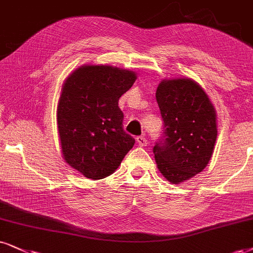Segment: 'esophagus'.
I'll return each mask as SVG.
<instances>
[{"instance_id": "esophagus-1", "label": "esophagus", "mask_w": 253, "mask_h": 253, "mask_svg": "<svg viewBox=\"0 0 253 253\" xmlns=\"http://www.w3.org/2000/svg\"><path fill=\"white\" fill-rule=\"evenodd\" d=\"M136 142L140 147H146L147 145H148V140H147L143 135L142 136H137L136 137Z\"/></svg>"}]
</instances>
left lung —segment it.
Returning <instances> with one entry per match:
<instances>
[{"label":"left lung","mask_w":253,"mask_h":253,"mask_svg":"<svg viewBox=\"0 0 253 253\" xmlns=\"http://www.w3.org/2000/svg\"><path fill=\"white\" fill-rule=\"evenodd\" d=\"M164 137L153 148L166 180L180 184L207 167L217 139V114L210 98L193 79H164L156 88Z\"/></svg>","instance_id":"8db88e82"}]
</instances>
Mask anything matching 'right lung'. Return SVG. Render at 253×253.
<instances>
[{
  "label": "right lung",
  "instance_id": "1",
  "mask_svg": "<svg viewBox=\"0 0 253 253\" xmlns=\"http://www.w3.org/2000/svg\"><path fill=\"white\" fill-rule=\"evenodd\" d=\"M136 73L112 65H82L64 82L57 106L63 159L91 180L110 176L135 143L123 128L119 98Z\"/></svg>",
  "mask_w": 253,
  "mask_h": 253
}]
</instances>
